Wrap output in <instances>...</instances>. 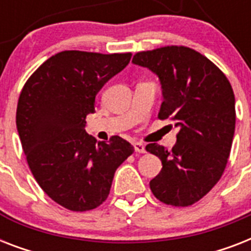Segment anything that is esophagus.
<instances>
[{
  "label": "esophagus",
  "instance_id": "obj_1",
  "mask_svg": "<svg viewBox=\"0 0 251 251\" xmlns=\"http://www.w3.org/2000/svg\"><path fill=\"white\" fill-rule=\"evenodd\" d=\"M134 149H135V152H139V153L146 152L145 145H143V143H141V142H135V143H134Z\"/></svg>",
  "mask_w": 251,
  "mask_h": 251
}]
</instances>
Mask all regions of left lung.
<instances>
[{"instance_id": "8db88e82", "label": "left lung", "mask_w": 251, "mask_h": 251, "mask_svg": "<svg viewBox=\"0 0 251 251\" xmlns=\"http://www.w3.org/2000/svg\"><path fill=\"white\" fill-rule=\"evenodd\" d=\"M133 62L159 76L164 100L157 118L179 127L172 150L146 146L163 164L151 191L165 204L191 206L219 182L228 163L236 125L232 86L212 61L183 45L138 52Z\"/></svg>"}]
</instances>
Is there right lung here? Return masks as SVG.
<instances>
[{"instance_id":"right-lung-1","label":"right lung","mask_w":251,"mask_h":251,"mask_svg":"<svg viewBox=\"0 0 251 251\" xmlns=\"http://www.w3.org/2000/svg\"><path fill=\"white\" fill-rule=\"evenodd\" d=\"M130 58L131 53L64 50L22 88L17 127L28 167L45 194L68 210L83 212L105 202L114 172L134 152L118 135L96 143L84 130L95 96Z\"/></svg>"}]
</instances>
